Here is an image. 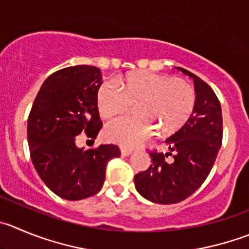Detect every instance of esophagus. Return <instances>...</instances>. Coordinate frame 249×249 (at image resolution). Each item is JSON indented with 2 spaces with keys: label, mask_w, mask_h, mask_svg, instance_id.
<instances>
[{
  "label": "esophagus",
  "mask_w": 249,
  "mask_h": 249,
  "mask_svg": "<svg viewBox=\"0 0 249 249\" xmlns=\"http://www.w3.org/2000/svg\"><path fill=\"white\" fill-rule=\"evenodd\" d=\"M129 154H132V150H131V149L121 148V155H122V156H128Z\"/></svg>",
  "instance_id": "esophagus-1"
}]
</instances>
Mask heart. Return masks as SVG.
Instances as JSON below:
<instances>
[{
  "label": "heart",
  "instance_id": "b5f03b06",
  "mask_svg": "<svg viewBox=\"0 0 249 249\" xmlns=\"http://www.w3.org/2000/svg\"><path fill=\"white\" fill-rule=\"evenodd\" d=\"M118 82L105 80L99 87L96 105L101 117L108 120L122 115L134 103H138L137 110L146 116L131 115L108 123L105 134L113 143L129 148L139 145L154 133V124L160 133H175L193 112L196 93L183 78L139 71Z\"/></svg>",
  "mask_w": 249,
  "mask_h": 249
}]
</instances>
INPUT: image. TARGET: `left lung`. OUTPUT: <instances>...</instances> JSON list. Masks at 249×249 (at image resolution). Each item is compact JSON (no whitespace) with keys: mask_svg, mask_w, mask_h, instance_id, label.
<instances>
[{"mask_svg":"<svg viewBox=\"0 0 249 249\" xmlns=\"http://www.w3.org/2000/svg\"><path fill=\"white\" fill-rule=\"evenodd\" d=\"M177 70L194 82L193 112L183 126L165 141L171 153L150 151L151 165L134 176L139 194L158 204L182 202L197 191L212 171L222 143L221 105L214 90L189 71ZM169 155L174 158L171 162L166 160Z\"/></svg>","mask_w":249,"mask_h":249,"instance_id":"left-lung-1","label":"left lung"}]
</instances>
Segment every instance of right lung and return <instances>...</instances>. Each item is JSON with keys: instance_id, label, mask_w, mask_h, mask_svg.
<instances>
[{"instance_id": "obj_1", "label": "right lung", "mask_w": 249, "mask_h": 249, "mask_svg": "<svg viewBox=\"0 0 249 249\" xmlns=\"http://www.w3.org/2000/svg\"><path fill=\"white\" fill-rule=\"evenodd\" d=\"M98 67H66L52 73L40 88L28 118L30 158L40 178L58 197L80 200L98 193L106 165L120 149L105 144L83 150L75 144L84 132L94 139L103 127L96 105L101 85Z\"/></svg>"}]
</instances>
